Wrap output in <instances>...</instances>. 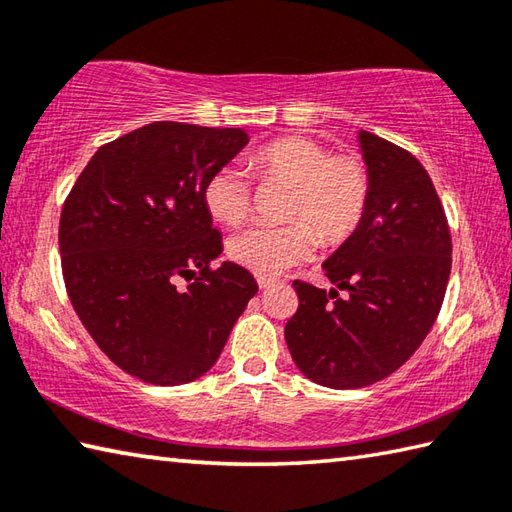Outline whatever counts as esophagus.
I'll return each mask as SVG.
<instances>
[{"mask_svg":"<svg viewBox=\"0 0 512 512\" xmlns=\"http://www.w3.org/2000/svg\"><path fill=\"white\" fill-rule=\"evenodd\" d=\"M257 284H259V288H268L273 284V280L271 277H264V275H257Z\"/></svg>","mask_w":512,"mask_h":512,"instance_id":"esophagus-1","label":"esophagus"}]
</instances>
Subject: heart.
I'll use <instances>...</instances> for the list:
<instances>
[{"instance_id": "obj_1", "label": "heart", "mask_w": 512, "mask_h": 512, "mask_svg": "<svg viewBox=\"0 0 512 512\" xmlns=\"http://www.w3.org/2000/svg\"><path fill=\"white\" fill-rule=\"evenodd\" d=\"M250 170L262 181L291 183L286 226H255L230 237L228 255L257 275L275 277L309 257L318 244H340L365 217L369 201L367 167L356 156H331L306 136H282L250 156ZM203 203L221 226L235 228L250 215L253 185L246 172L221 167L203 185Z\"/></svg>"}]
</instances>
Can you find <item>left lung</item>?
I'll use <instances>...</instances> for the list:
<instances>
[{
    "label": "left lung",
    "mask_w": 512,
    "mask_h": 512,
    "mask_svg": "<svg viewBox=\"0 0 512 512\" xmlns=\"http://www.w3.org/2000/svg\"><path fill=\"white\" fill-rule=\"evenodd\" d=\"M356 141L369 174L367 210L322 264L348 297L293 282L300 306L284 329L297 369L331 389L374 385L421 347L452 266L448 221L425 167L376 134L360 129Z\"/></svg>",
    "instance_id": "left-lung-1"
}]
</instances>
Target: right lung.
<instances>
[{"mask_svg":"<svg viewBox=\"0 0 512 512\" xmlns=\"http://www.w3.org/2000/svg\"><path fill=\"white\" fill-rule=\"evenodd\" d=\"M244 129L145 125L91 156L64 201V284L111 362L152 385H185L215 365L257 282L224 262L203 185L248 145ZM195 277L188 289L175 280Z\"/></svg>","mask_w":512,"mask_h":512,"instance_id":"add662e5","label":"right lung"}]
</instances>
